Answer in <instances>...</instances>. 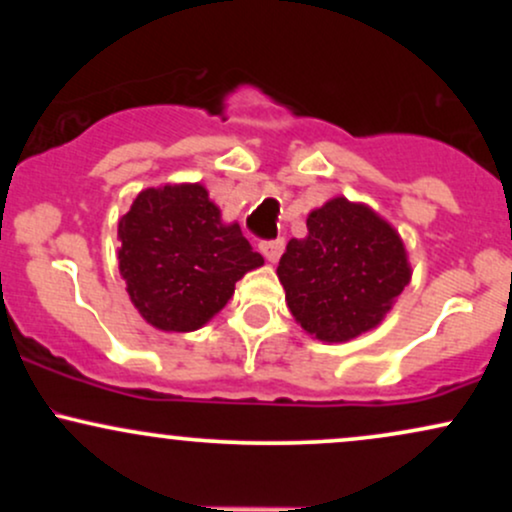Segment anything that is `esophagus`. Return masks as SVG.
I'll use <instances>...</instances> for the list:
<instances>
[{
  "instance_id": "34e87169",
  "label": "esophagus",
  "mask_w": 512,
  "mask_h": 512,
  "mask_svg": "<svg viewBox=\"0 0 512 512\" xmlns=\"http://www.w3.org/2000/svg\"><path fill=\"white\" fill-rule=\"evenodd\" d=\"M284 245L286 240L284 238H276V240H264V243L260 245L262 255L267 257L269 262H276L281 257V252H284Z\"/></svg>"
}]
</instances>
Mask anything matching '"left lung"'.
I'll use <instances>...</instances> for the list:
<instances>
[{
  "label": "left lung",
  "instance_id": "8db88e82",
  "mask_svg": "<svg viewBox=\"0 0 512 512\" xmlns=\"http://www.w3.org/2000/svg\"><path fill=\"white\" fill-rule=\"evenodd\" d=\"M291 315L320 342L373 330L411 279L402 238L366 204L334 197L308 214V236L291 238L279 267Z\"/></svg>",
  "mask_w": 512,
  "mask_h": 512
}]
</instances>
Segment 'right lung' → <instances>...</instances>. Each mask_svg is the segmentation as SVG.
Returning <instances> with one entry per match:
<instances>
[{
    "mask_svg": "<svg viewBox=\"0 0 512 512\" xmlns=\"http://www.w3.org/2000/svg\"><path fill=\"white\" fill-rule=\"evenodd\" d=\"M120 274L129 301L151 327L195 332L231 301L236 281L262 267L238 223L199 182L142 190L117 223Z\"/></svg>",
    "mask_w": 512,
    "mask_h": 512,
    "instance_id": "1",
    "label": "right lung"
}]
</instances>
